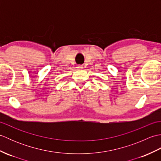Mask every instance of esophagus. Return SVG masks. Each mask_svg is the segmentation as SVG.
I'll use <instances>...</instances> for the list:
<instances>
[{
    "label": "esophagus",
    "instance_id": "esophagus-1",
    "mask_svg": "<svg viewBox=\"0 0 161 161\" xmlns=\"http://www.w3.org/2000/svg\"><path fill=\"white\" fill-rule=\"evenodd\" d=\"M77 69H82L83 66H81V65H78V66H77Z\"/></svg>",
    "mask_w": 161,
    "mask_h": 161
}]
</instances>
